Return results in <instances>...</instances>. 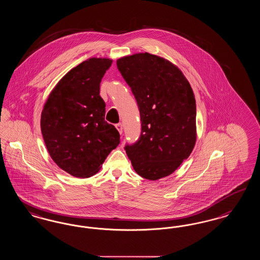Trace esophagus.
<instances>
[{
	"label": "esophagus",
	"mask_w": 260,
	"mask_h": 260,
	"mask_svg": "<svg viewBox=\"0 0 260 260\" xmlns=\"http://www.w3.org/2000/svg\"><path fill=\"white\" fill-rule=\"evenodd\" d=\"M115 126H116V128L118 129V132L122 135V133H123V125H122L121 123H118V124H116Z\"/></svg>",
	"instance_id": "obj_1"
}]
</instances>
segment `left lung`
I'll return each mask as SVG.
<instances>
[{
    "label": "left lung",
    "instance_id": "obj_1",
    "mask_svg": "<svg viewBox=\"0 0 260 260\" xmlns=\"http://www.w3.org/2000/svg\"><path fill=\"white\" fill-rule=\"evenodd\" d=\"M140 112L141 134L125 146L135 172L155 181L168 176L192 152L197 105L192 89L172 62L149 53L117 60Z\"/></svg>",
    "mask_w": 260,
    "mask_h": 260
}]
</instances>
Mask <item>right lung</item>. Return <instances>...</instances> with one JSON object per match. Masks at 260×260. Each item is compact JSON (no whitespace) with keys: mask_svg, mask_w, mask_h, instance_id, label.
Masks as SVG:
<instances>
[{"mask_svg":"<svg viewBox=\"0 0 260 260\" xmlns=\"http://www.w3.org/2000/svg\"><path fill=\"white\" fill-rule=\"evenodd\" d=\"M112 60L91 58L67 73L44 104L41 127L55 164L77 178L95 174L120 143L114 125L104 120L100 85Z\"/></svg>","mask_w":260,"mask_h":260,"instance_id":"obj_1","label":"right lung"}]
</instances>
